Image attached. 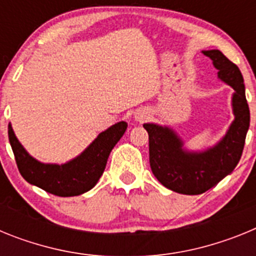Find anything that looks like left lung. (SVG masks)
<instances>
[{"label": "left lung", "instance_id": "left-lung-1", "mask_svg": "<svg viewBox=\"0 0 256 256\" xmlns=\"http://www.w3.org/2000/svg\"><path fill=\"white\" fill-rule=\"evenodd\" d=\"M212 60L218 76L234 90V120L224 138L204 152H188L176 133L166 126L144 124L148 133L150 166L162 186L183 195H200L218 184L238 164L250 126V110L242 74L219 50L202 51Z\"/></svg>", "mask_w": 256, "mask_h": 256}]
</instances>
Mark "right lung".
Wrapping results in <instances>:
<instances>
[{"label":"right lung","mask_w":256,"mask_h":256,"mask_svg":"<svg viewBox=\"0 0 256 256\" xmlns=\"http://www.w3.org/2000/svg\"><path fill=\"white\" fill-rule=\"evenodd\" d=\"M128 124L119 122L92 142L78 158L66 164H44L33 159L22 148L8 124V141L22 178L52 195L69 198L82 195L96 186L105 170L108 158Z\"/></svg>","instance_id":"add662e5"}]
</instances>
